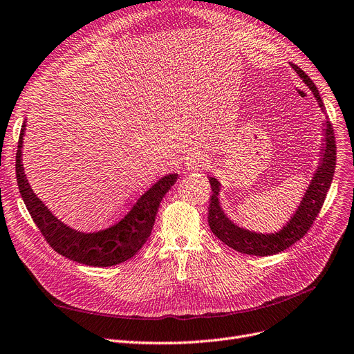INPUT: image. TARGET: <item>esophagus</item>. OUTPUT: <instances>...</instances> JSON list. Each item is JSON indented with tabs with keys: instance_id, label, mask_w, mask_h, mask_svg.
<instances>
[{
	"instance_id": "obj_1",
	"label": "esophagus",
	"mask_w": 354,
	"mask_h": 354,
	"mask_svg": "<svg viewBox=\"0 0 354 354\" xmlns=\"http://www.w3.org/2000/svg\"><path fill=\"white\" fill-rule=\"evenodd\" d=\"M207 165V160L205 157H201V155H193V157L187 158L186 167L190 171H196V169H203Z\"/></svg>"
}]
</instances>
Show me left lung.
<instances>
[{"instance_id": "1", "label": "left lung", "mask_w": 354, "mask_h": 354, "mask_svg": "<svg viewBox=\"0 0 354 354\" xmlns=\"http://www.w3.org/2000/svg\"><path fill=\"white\" fill-rule=\"evenodd\" d=\"M293 71L298 77L302 80V82L313 93L314 98L318 103V107L325 115V107L321 100V95L318 93V88L301 68L290 64ZM327 119V118H325ZM322 139L324 144H321V152H319V162L315 168L313 180L309 181V185L304 193L302 201L299 206L296 207L295 214L290 216V219L281 226V228L276 232H257L251 231L243 226L236 225L234 221L228 218L225 214L221 201V183L215 177H209V183L212 186V197L209 203V226L212 232H214L223 244L234 248L235 251H239L243 254H250V256H272V254H277L289 248L292 244H295L308 232L310 225L314 223L315 218L318 216L321 206L325 201V196L331 186V181L334 177L335 169V138L334 131L330 120H324L322 123Z\"/></svg>"}]
</instances>
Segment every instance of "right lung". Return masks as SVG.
<instances>
[{
    "instance_id": "1",
    "label": "right lung",
    "mask_w": 354,
    "mask_h": 354,
    "mask_svg": "<svg viewBox=\"0 0 354 354\" xmlns=\"http://www.w3.org/2000/svg\"><path fill=\"white\" fill-rule=\"evenodd\" d=\"M24 132L23 123L16 155L17 185L27 210L49 245L69 260L94 267H109L132 259L151 235L162 197L174 186L178 174L161 177L116 223L98 231H80L56 218L30 187L21 162Z\"/></svg>"
}]
</instances>
